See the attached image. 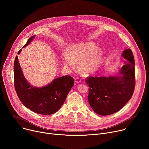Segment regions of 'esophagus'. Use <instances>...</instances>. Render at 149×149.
Here are the masks:
<instances>
[{
  "label": "esophagus",
  "mask_w": 149,
  "mask_h": 149,
  "mask_svg": "<svg viewBox=\"0 0 149 149\" xmlns=\"http://www.w3.org/2000/svg\"><path fill=\"white\" fill-rule=\"evenodd\" d=\"M81 81H82V79H81V78H79V77H75V82L76 83H80V82H81Z\"/></svg>",
  "instance_id": "obj_1"
}]
</instances>
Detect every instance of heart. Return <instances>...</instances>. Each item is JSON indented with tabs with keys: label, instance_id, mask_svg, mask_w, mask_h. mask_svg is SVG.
<instances>
[{
	"label": "heart",
	"instance_id": "1",
	"mask_svg": "<svg viewBox=\"0 0 149 149\" xmlns=\"http://www.w3.org/2000/svg\"><path fill=\"white\" fill-rule=\"evenodd\" d=\"M102 52L97 49L93 42H85L73 45L68 50L67 55L63 56L64 65L69 68H74L76 63L80 62V70L84 76L94 73L99 67Z\"/></svg>",
	"mask_w": 149,
	"mask_h": 149
}]
</instances>
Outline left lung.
<instances>
[{"label": "left lung", "instance_id": "left-lung-1", "mask_svg": "<svg viewBox=\"0 0 149 149\" xmlns=\"http://www.w3.org/2000/svg\"><path fill=\"white\" fill-rule=\"evenodd\" d=\"M125 59L119 75L109 77H88V99L93 110L102 116L110 115L120 110L131 98L135 86V61L130 49L123 51Z\"/></svg>", "mask_w": 149, "mask_h": 149}]
</instances>
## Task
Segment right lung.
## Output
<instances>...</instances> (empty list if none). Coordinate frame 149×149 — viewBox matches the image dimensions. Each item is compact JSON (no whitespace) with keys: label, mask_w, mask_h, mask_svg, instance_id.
<instances>
[{"label":"right lung","mask_w":149,"mask_h":149,"mask_svg":"<svg viewBox=\"0 0 149 149\" xmlns=\"http://www.w3.org/2000/svg\"><path fill=\"white\" fill-rule=\"evenodd\" d=\"M35 37L32 36L23 47L27 46ZM14 74L15 89L19 100L25 107L40 114L47 115L56 113L64 104L74 85L73 78L70 76H64L53 80L47 86L42 88L31 86L22 73L18 56L14 61Z\"/></svg>","instance_id":"obj_1"}]
</instances>
